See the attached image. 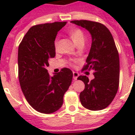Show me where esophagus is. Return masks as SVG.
Masks as SVG:
<instances>
[{"mask_svg":"<svg viewBox=\"0 0 135 135\" xmlns=\"http://www.w3.org/2000/svg\"><path fill=\"white\" fill-rule=\"evenodd\" d=\"M78 76H79V74H78V73H77V72H74V73H73V78H74V79L75 80H77Z\"/></svg>","mask_w":135,"mask_h":135,"instance_id":"obj_1","label":"esophagus"}]
</instances>
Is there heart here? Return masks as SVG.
<instances>
[{"mask_svg":"<svg viewBox=\"0 0 135 135\" xmlns=\"http://www.w3.org/2000/svg\"><path fill=\"white\" fill-rule=\"evenodd\" d=\"M69 35L76 44L80 43V42H82V41H84L85 40L84 33L79 28H74V29L71 30L69 31ZM57 43H58L57 40H56L55 42V47L57 46Z\"/></svg>","mask_w":135,"mask_h":135,"instance_id":"heart-1","label":"heart"}]
</instances>
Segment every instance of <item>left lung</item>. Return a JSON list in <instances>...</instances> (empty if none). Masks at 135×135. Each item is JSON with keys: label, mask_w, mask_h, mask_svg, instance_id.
Segmentation results:
<instances>
[{"label": "left lung", "mask_w": 135, "mask_h": 135, "mask_svg": "<svg viewBox=\"0 0 135 135\" xmlns=\"http://www.w3.org/2000/svg\"><path fill=\"white\" fill-rule=\"evenodd\" d=\"M71 22L85 28L92 37L87 64L83 70H93L94 78L89 81L86 76L78 78L85 83L84 90L80 93V102L89 110H102L113 101L119 85V55L115 42L110 31L102 24L88 20Z\"/></svg>", "instance_id": "1"}]
</instances>
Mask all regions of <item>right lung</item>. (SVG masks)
Returning a JSON list of instances; mask_svg holds the SVG:
<instances>
[{
	"label": "right lung",
	"instance_id": "add662e5",
	"mask_svg": "<svg viewBox=\"0 0 135 135\" xmlns=\"http://www.w3.org/2000/svg\"><path fill=\"white\" fill-rule=\"evenodd\" d=\"M66 22L38 24L29 28L18 49L19 80L25 98L43 113H52L63 104V97L73 78V72L64 68L50 76L47 67L55 57L57 32Z\"/></svg>",
	"mask_w": 135,
	"mask_h": 135
}]
</instances>
